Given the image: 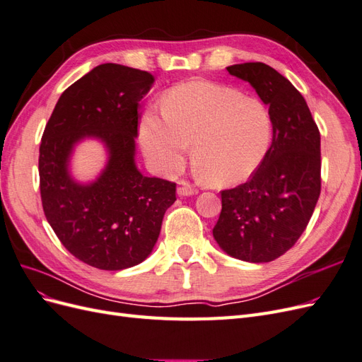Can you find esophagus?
<instances>
[{
  "mask_svg": "<svg viewBox=\"0 0 362 362\" xmlns=\"http://www.w3.org/2000/svg\"><path fill=\"white\" fill-rule=\"evenodd\" d=\"M177 193H178L180 196H192V194L198 193V190H196L194 187H192V185H190L189 182L181 181L180 185H178V189H177Z\"/></svg>",
  "mask_w": 362,
  "mask_h": 362,
  "instance_id": "34e87169",
  "label": "esophagus"
}]
</instances>
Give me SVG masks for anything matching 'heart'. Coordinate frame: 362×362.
<instances>
[{
    "mask_svg": "<svg viewBox=\"0 0 362 362\" xmlns=\"http://www.w3.org/2000/svg\"><path fill=\"white\" fill-rule=\"evenodd\" d=\"M163 116L148 112L140 120V141L161 173L192 158L201 177L216 187L245 181L267 156L273 136L269 108L234 87L192 81L175 87L163 101Z\"/></svg>",
    "mask_w": 362,
    "mask_h": 362,
    "instance_id": "obj_1",
    "label": "heart"
}]
</instances>
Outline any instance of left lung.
<instances>
[{"label": "left lung", "mask_w": 362, "mask_h": 362, "mask_svg": "<svg viewBox=\"0 0 362 362\" xmlns=\"http://www.w3.org/2000/svg\"><path fill=\"white\" fill-rule=\"evenodd\" d=\"M226 69L247 81L269 107L273 137L250 178L222 192L213 235L228 255L269 262L298 242L319 201L320 133L300 92L269 64L254 62Z\"/></svg>", "instance_id": "left-lung-1"}]
</instances>
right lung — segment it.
Wrapping results in <instances>:
<instances>
[{
  "label": "right lung",
  "mask_w": 362,
  "mask_h": 362,
  "mask_svg": "<svg viewBox=\"0 0 362 362\" xmlns=\"http://www.w3.org/2000/svg\"><path fill=\"white\" fill-rule=\"evenodd\" d=\"M146 71L104 63L62 93L39 149L40 198L47 221L71 254L92 267L122 270L154 249L177 184L149 178L136 166L140 101L154 84ZM101 139L109 154L95 182L69 172L74 145Z\"/></svg>",
  "instance_id": "1"
}]
</instances>
